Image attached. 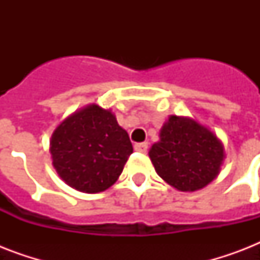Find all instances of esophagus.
I'll use <instances>...</instances> for the list:
<instances>
[{"label": "esophagus", "mask_w": 260, "mask_h": 260, "mask_svg": "<svg viewBox=\"0 0 260 260\" xmlns=\"http://www.w3.org/2000/svg\"><path fill=\"white\" fill-rule=\"evenodd\" d=\"M135 150L139 152H147L148 150V143H136L135 144Z\"/></svg>", "instance_id": "1"}]
</instances>
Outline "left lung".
I'll list each match as a JSON object with an SVG mask.
<instances>
[{
	"instance_id": "left-lung-1",
	"label": "left lung",
	"mask_w": 260,
	"mask_h": 260,
	"mask_svg": "<svg viewBox=\"0 0 260 260\" xmlns=\"http://www.w3.org/2000/svg\"><path fill=\"white\" fill-rule=\"evenodd\" d=\"M159 138L148 155L169 185L181 191H196L218 175L225 158L224 146L206 126L190 117L170 116Z\"/></svg>"
}]
</instances>
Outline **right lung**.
Wrapping results in <instances>:
<instances>
[{
	"label": "right lung",
	"mask_w": 260,
	"mask_h": 260,
	"mask_svg": "<svg viewBox=\"0 0 260 260\" xmlns=\"http://www.w3.org/2000/svg\"><path fill=\"white\" fill-rule=\"evenodd\" d=\"M50 152L67 185L82 193H100L117 181L134 148L116 116L91 104L56 126Z\"/></svg>",
	"instance_id": "right-lung-1"
}]
</instances>
